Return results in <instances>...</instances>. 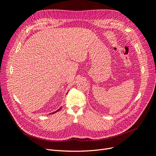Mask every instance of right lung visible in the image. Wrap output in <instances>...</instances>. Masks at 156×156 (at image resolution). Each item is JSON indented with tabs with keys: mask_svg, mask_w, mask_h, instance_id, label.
Masks as SVG:
<instances>
[{
	"mask_svg": "<svg viewBox=\"0 0 156 156\" xmlns=\"http://www.w3.org/2000/svg\"><path fill=\"white\" fill-rule=\"evenodd\" d=\"M61 108H62V107H60V108H59V109H58L57 111H55V112H53V113H51V114H53V113H55V112H57V111H60V109H61Z\"/></svg>",
	"mask_w": 156,
	"mask_h": 156,
	"instance_id": "add662e5",
	"label": "right lung"
}]
</instances>
